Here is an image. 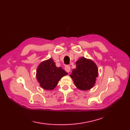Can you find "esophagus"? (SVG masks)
I'll list each match as a JSON object with an SVG mask.
<instances>
[{"label":"esophagus","mask_w":130,"mask_h":130,"mask_svg":"<svg viewBox=\"0 0 130 130\" xmlns=\"http://www.w3.org/2000/svg\"><path fill=\"white\" fill-rule=\"evenodd\" d=\"M65 70L67 72H69L71 71V68H70V66L69 65H66L65 66Z\"/></svg>","instance_id":"34e87169"}]
</instances>
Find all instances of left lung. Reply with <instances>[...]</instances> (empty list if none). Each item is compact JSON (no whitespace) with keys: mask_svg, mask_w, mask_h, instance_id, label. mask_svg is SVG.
I'll return each mask as SVG.
<instances>
[{"mask_svg":"<svg viewBox=\"0 0 130 130\" xmlns=\"http://www.w3.org/2000/svg\"><path fill=\"white\" fill-rule=\"evenodd\" d=\"M76 68L72 71L71 77L75 87L82 90H89L95 83L98 68L94 62L82 57L76 62Z\"/></svg>","mask_w":130,"mask_h":130,"instance_id":"obj_1","label":"left lung"}]
</instances>
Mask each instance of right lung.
I'll return each mask as SVG.
<instances>
[{
  "mask_svg": "<svg viewBox=\"0 0 130 130\" xmlns=\"http://www.w3.org/2000/svg\"><path fill=\"white\" fill-rule=\"evenodd\" d=\"M68 73L61 67H57L53 59L50 58L42 62L36 71V77L40 86L46 90H52L59 80Z\"/></svg>",
  "mask_w": 130,
  "mask_h": 130,
  "instance_id": "add662e5",
  "label": "right lung"
}]
</instances>
